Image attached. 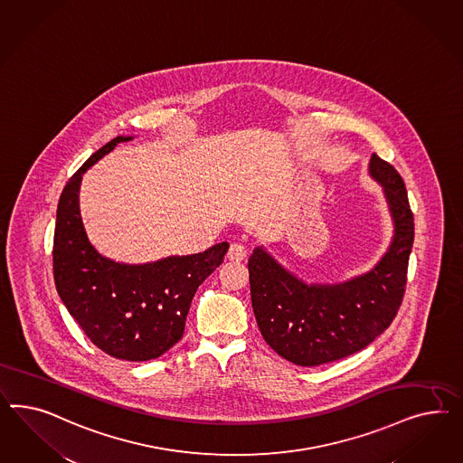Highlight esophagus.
<instances>
[{"label": "esophagus", "mask_w": 463, "mask_h": 463, "mask_svg": "<svg viewBox=\"0 0 463 463\" xmlns=\"http://www.w3.org/2000/svg\"><path fill=\"white\" fill-rule=\"evenodd\" d=\"M246 256H248V251H246V248L242 246V244H231V248H229V251H227V260L229 261H242V260H246Z\"/></svg>", "instance_id": "obj_1"}]
</instances>
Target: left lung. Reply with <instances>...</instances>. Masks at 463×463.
Segmentation results:
<instances>
[{"label": "left lung", "instance_id": "1", "mask_svg": "<svg viewBox=\"0 0 463 463\" xmlns=\"http://www.w3.org/2000/svg\"><path fill=\"white\" fill-rule=\"evenodd\" d=\"M370 175L383 188L393 221L387 252L362 277L336 285L298 280L263 248L248 261L256 323L268 345L300 366L336 362L364 350L397 316L406 292L414 217L406 184L392 165L370 157Z\"/></svg>", "mask_w": 463, "mask_h": 463}]
</instances>
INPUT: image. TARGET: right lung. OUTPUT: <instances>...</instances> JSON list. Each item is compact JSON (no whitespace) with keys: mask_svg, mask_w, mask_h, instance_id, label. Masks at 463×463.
<instances>
[{"mask_svg":"<svg viewBox=\"0 0 463 463\" xmlns=\"http://www.w3.org/2000/svg\"><path fill=\"white\" fill-rule=\"evenodd\" d=\"M130 139L107 142L66 183L57 205L52 261L57 294L91 343L113 358L147 362L182 339L196 288L221 267L229 244L146 265L117 263L91 246L80 213L83 173Z\"/></svg>","mask_w":463,"mask_h":463,"instance_id":"right-lung-1","label":"right lung"}]
</instances>
